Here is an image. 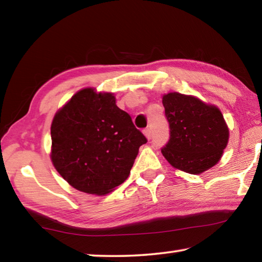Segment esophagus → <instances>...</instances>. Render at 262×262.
Wrapping results in <instances>:
<instances>
[{
    "instance_id": "1",
    "label": "esophagus",
    "mask_w": 262,
    "mask_h": 262,
    "mask_svg": "<svg viewBox=\"0 0 262 262\" xmlns=\"http://www.w3.org/2000/svg\"><path fill=\"white\" fill-rule=\"evenodd\" d=\"M143 134L145 135V137H147L148 140L151 139V128H145V129L143 130Z\"/></svg>"
}]
</instances>
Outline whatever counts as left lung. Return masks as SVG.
I'll use <instances>...</instances> for the list:
<instances>
[{
	"instance_id": "1",
	"label": "left lung",
	"mask_w": 262,
	"mask_h": 262,
	"mask_svg": "<svg viewBox=\"0 0 262 262\" xmlns=\"http://www.w3.org/2000/svg\"><path fill=\"white\" fill-rule=\"evenodd\" d=\"M163 106L170 125V140L162 148L166 161L190 174L216 165L229 141V128L220 108L179 92L164 95Z\"/></svg>"
}]
</instances>
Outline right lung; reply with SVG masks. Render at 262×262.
Instances as JSON below:
<instances>
[{
    "instance_id": "add662e5",
    "label": "right lung",
    "mask_w": 262,
    "mask_h": 262,
    "mask_svg": "<svg viewBox=\"0 0 262 262\" xmlns=\"http://www.w3.org/2000/svg\"><path fill=\"white\" fill-rule=\"evenodd\" d=\"M51 159L67 183L81 192L105 195L121 185L147 139L111 92L85 88L55 113Z\"/></svg>"
}]
</instances>
